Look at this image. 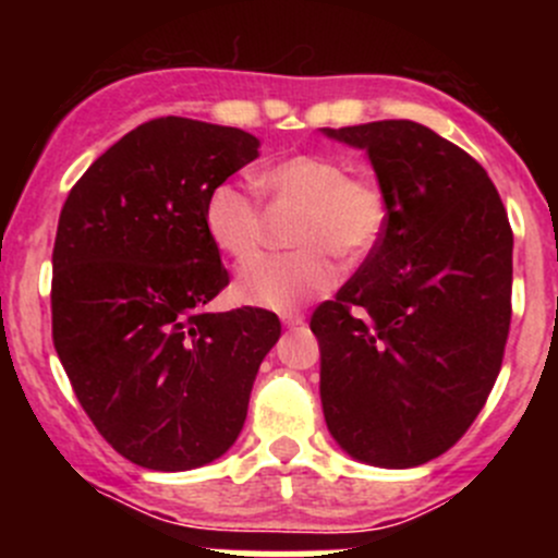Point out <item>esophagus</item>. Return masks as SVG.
<instances>
[{
  "mask_svg": "<svg viewBox=\"0 0 558 558\" xmlns=\"http://www.w3.org/2000/svg\"><path fill=\"white\" fill-rule=\"evenodd\" d=\"M280 320H283V326H289V329H296V326L305 324V315H302L300 311H291V313L280 315Z\"/></svg>",
  "mask_w": 558,
  "mask_h": 558,
  "instance_id": "1",
  "label": "esophagus"
}]
</instances>
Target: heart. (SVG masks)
<instances>
[{
    "label": "heart",
    "mask_w": 558,
    "mask_h": 558,
    "mask_svg": "<svg viewBox=\"0 0 558 558\" xmlns=\"http://www.w3.org/2000/svg\"><path fill=\"white\" fill-rule=\"evenodd\" d=\"M326 154H294L262 170L258 185L278 205L296 207L291 245L280 256H258L238 275L234 291L264 311H294L326 294L340 278L331 256L359 264L373 256L388 227V202L373 174H345ZM210 243L234 262H245L262 243V210L234 183L213 185L202 210Z\"/></svg>",
    "instance_id": "1"
}]
</instances>
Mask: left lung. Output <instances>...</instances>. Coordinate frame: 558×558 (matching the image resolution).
<instances>
[{
  "instance_id": "obj_1",
  "label": "left lung",
  "mask_w": 558,
  "mask_h": 558,
  "mask_svg": "<svg viewBox=\"0 0 558 558\" xmlns=\"http://www.w3.org/2000/svg\"><path fill=\"white\" fill-rule=\"evenodd\" d=\"M367 150L388 227L313 313L320 404L351 459L408 470L470 429L502 367L513 232L486 170L415 121L320 129Z\"/></svg>"
}]
</instances>
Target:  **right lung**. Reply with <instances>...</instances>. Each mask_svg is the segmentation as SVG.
<instances>
[{"instance_id": "1", "label": "right lung", "mask_w": 558, "mask_h": 558, "mask_svg": "<svg viewBox=\"0 0 558 558\" xmlns=\"http://www.w3.org/2000/svg\"><path fill=\"white\" fill-rule=\"evenodd\" d=\"M256 156L243 129L154 118L107 148L61 207L56 353L99 435L145 470L227 453L280 337L262 307L207 311L229 275L205 232V199Z\"/></svg>"}]
</instances>
